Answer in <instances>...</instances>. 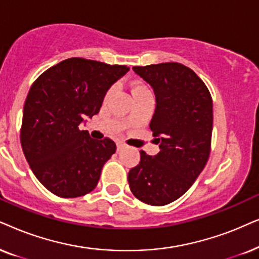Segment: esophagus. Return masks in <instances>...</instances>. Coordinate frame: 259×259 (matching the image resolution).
Instances as JSON below:
<instances>
[{
    "label": "esophagus",
    "mask_w": 259,
    "mask_h": 259,
    "mask_svg": "<svg viewBox=\"0 0 259 259\" xmlns=\"http://www.w3.org/2000/svg\"><path fill=\"white\" fill-rule=\"evenodd\" d=\"M126 146L124 143H122V142H118L117 143V150H122L123 148H125Z\"/></svg>",
    "instance_id": "1"
}]
</instances>
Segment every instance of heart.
Instances as JSON below:
<instances>
[{
	"label": "heart",
	"mask_w": 259,
	"mask_h": 259,
	"mask_svg": "<svg viewBox=\"0 0 259 259\" xmlns=\"http://www.w3.org/2000/svg\"><path fill=\"white\" fill-rule=\"evenodd\" d=\"M147 91H149V90H148V88H147L146 85L141 84V82H136V84H134V85L132 86L133 96L139 95V94H142V92H147ZM111 94H112V89L109 90V91H108V94H106V98H109L110 95H111Z\"/></svg>",
	"instance_id": "obj_1"
}]
</instances>
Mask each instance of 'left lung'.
<instances>
[{
  "mask_svg": "<svg viewBox=\"0 0 259 259\" xmlns=\"http://www.w3.org/2000/svg\"><path fill=\"white\" fill-rule=\"evenodd\" d=\"M154 90L156 106L149 124L160 151L141 150L140 163L127 174L141 201L163 206L184 195L207 163L211 151L213 103L207 86L179 63L135 66Z\"/></svg>",
  "mask_w": 259,
  "mask_h": 259,
  "instance_id": "left-lung-1",
  "label": "left lung"
}]
</instances>
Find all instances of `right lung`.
<instances>
[{
	"label": "right lung",
	"instance_id": "add662e5",
	"mask_svg": "<svg viewBox=\"0 0 259 259\" xmlns=\"http://www.w3.org/2000/svg\"><path fill=\"white\" fill-rule=\"evenodd\" d=\"M127 71L125 65L71 58L33 82L20 139L30 169L53 194L77 198L96 188L116 144L91 139L79 125L97 115L108 90Z\"/></svg>",
	"mask_w": 259,
	"mask_h": 259
}]
</instances>
